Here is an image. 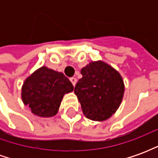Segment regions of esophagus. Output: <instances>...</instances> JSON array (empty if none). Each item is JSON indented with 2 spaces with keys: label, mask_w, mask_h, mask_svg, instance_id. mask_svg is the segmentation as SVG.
Listing matches in <instances>:
<instances>
[{
  "label": "esophagus",
  "mask_w": 158,
  "mask_h": 158,
  "mask_svg": "<svg viewBox=\"0 0 158 158\" xmlns=\"http://www.w3.org/2000/svg\"><path fill=\"white\" fill-rule=\"evenodd\" d=\"M70 81H71V83L73 84V85L75 86L76 83H77V79H76V78H74V77H72V78H70Z\"/></svg>",
  "instance_id": "34e87169"
}]
</instances>
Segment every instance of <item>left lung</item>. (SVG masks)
<instances>
[{
    "mask_svg": "<svg viewBox=\"0 0 158 158\" xmlns=\"http://www.w3.org/2000/svg\"><path fill=\"white\" fill-rule=\"evenodd\" d=\"M81 74L74 93L85 116L94 121L109 118L123 96L124 84L120 73L106 62L97 61L83 68Z\"/></svg>",
    "mask_w": 158,
    "mask_h": 158,
    "instance_id": "8db88e82",
    "label": "left lung"
}]
</instances>
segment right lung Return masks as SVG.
I'll list each match as a JSON object with an SVG mask.
<instances>
[{"label":"right lung","mask_w":158,"mask_h":158,"mask_svg":"<svg viewBox=\"0 0 158 158\" xmlns=\"http://www.w3.org/2000/svg\"><path fill=\"white\" fill-rule=\"evenodd\" d=\"M73 86L62 73L41 67L28 77L22 87V99L35 115L55 116L63 96Z\"/></svg>","instance_id":"add662e5"}]
</instances>
